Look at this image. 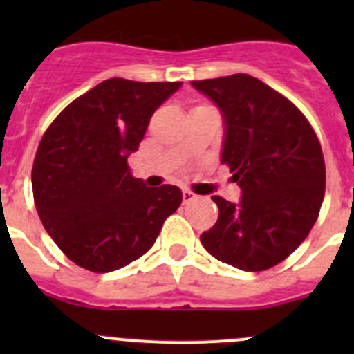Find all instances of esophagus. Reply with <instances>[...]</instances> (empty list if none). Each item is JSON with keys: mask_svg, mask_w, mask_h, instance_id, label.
Listing matches in <instances>:
<instances>
[{"mask_svg": "<svg viewBox=\"0 0 354 354\" xmlns=\"http://www.w3.org/2000/svg\"><path fill=\"white\" fill-rule=\"evenodd\" d=\"M183 200L184 202H193V200H196V195L193 192H189V189H183Z\"/></svg>", "mask_w": 354, "mask_h": 354, "instance_id": "esophagus-1", "label": "esophagus"}]
</instances>
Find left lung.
Returning a JSON list of instances; mask_svg holds the SVG:
<instances>
[{"label":"left lung","mask_w":354,"mask_h":354,"mask_svg":"<svg viewBox=\"0 0 354 354\" xmlns=\"http://www.w3.org/2000/svg\"><path fill=\"white\" fill-rule=\"evenodd\" d=\"M221 111V162L241 187L200 236L218 261L243 271L270 270L301 245L324 198L326 168L314 129L289 99L248 74L192 81Z\"/></svg>","instance_id":"1"}]
</instances>
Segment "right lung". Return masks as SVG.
I'll return each mask as SVG.
<instances>
[{"label":"right lung","mask_w":354,"mask_h":354,"mask_svg":"<svg viewBox=\"0 0 354 354\" xmlns=\"http://www.w3.org/2000/svg\"><path fill=\"white\" fill-rule=\"evenodd\" d=\"M111 77L72 101L37 150L31 186L44 228L74 264L93 273L140 259L183 202L177 186L131 175L150 117L180 88Z\"/></svg>","instance_id":"1"}]
</instances>
